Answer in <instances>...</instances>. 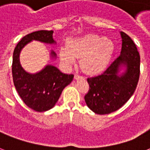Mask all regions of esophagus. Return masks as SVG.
<instances>
[{
  "instance_id": "1",
  "label": "esophagus",
  "mask_w": 150,
  "mask_h": 150,
  "mask_svg": "<svg viewBox=\"0 0 150 150\" xmlns=\"http://www.w3.org/2000/svg\"><path fill=\"white\" fill-rule=\"evenodd\" d=\"M74 79H75V80L83 79V77H82V76H80V75H75V76H74Z\"/></svg>"
}]
</instances>
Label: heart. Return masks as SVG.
<instances>
[{
	"label": "heart",
	"mask_w": 150,
	"mask_h": 150,
	"mask_svg": "<svg viewBox=\"0 0 150 150\" xmlns=\"http://www.w3.org/2000/svg\"><path fill=\"white\" fill-rule=\"evenodd\" d=\"M115 50L111 38L93 34L71 38L67 46L60 47V58L65 67L74 64L79 58L80 67L86 73L96 75L105 69L110 62Z\"/></svg>",
	"instance_id": "b5f03b06"
}]
</instances>
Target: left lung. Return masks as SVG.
<instances>
[{"instance_id": "left-lung-1", "label": "left lung", "mask_w": 150, "mask_h": 150, "mask_svg": "<svg viewBox=\"0 0 150 150\" xmlns=\"http://www.w3.org/2000/svg\"><path fill=\"white\" fill-rule=\"evenodd\" d=\"M120 55L102 75L89 78L90 90L85 96L88 108L105 115L118 110L133 95L140 74V56L131 38L120 31Z\"/></svg>"}]
</instances>
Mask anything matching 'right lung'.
I'll return each mask as SVG.
<instances>
[{"label":"right lung","mask_w":150,"mask_h":150,"mask_svg":"<svg viewBox=\"0 0 150 150\" xmlns=\"http://www.w3.org/2000/svg\"><path fill=\"white\" fill-rule=\"evenodd\" d=\"M32 41L57 45L53 39V30H38L24 36L13 52L12 78L15 87L23 102L33 110L42 112L54 107L63 90L71 83L74 75L64 74L52 64H46L36 73L25 71L20 64V52ZM50 56L51 60L57 59L53 50H50Z\"/></svg>","instance_id":"add662e5"}]
</instances>
